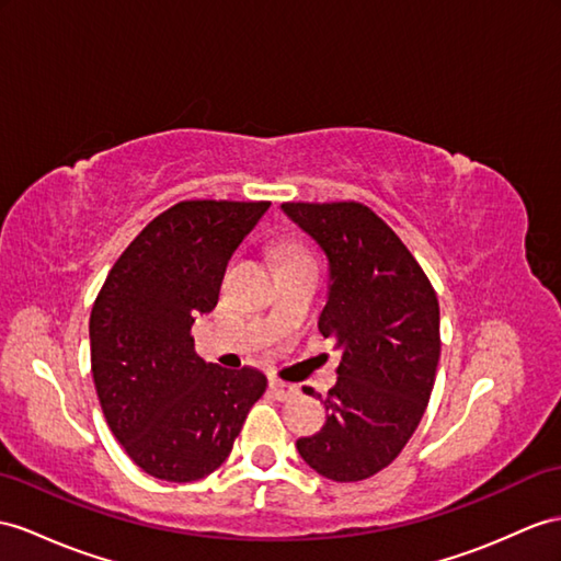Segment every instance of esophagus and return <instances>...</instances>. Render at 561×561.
I'll return each mask as SVG.
<instances>
[{"label":"esophagus","mask_w":561,"mask_h":561,"mask_svg":"<svg viewBox=\"0 0 561 561\" xmlns=\"http://www.w3.org/2000/svg\"><path fill=\"white\" fill-rule=\"evenodd\" d=\"M271 390H273V394H276L278 400H293L295 394L299 392V388L297 386H293V383H285V380H271Z\"/></svg>","instance_id":"34e87169"}]
</instances>
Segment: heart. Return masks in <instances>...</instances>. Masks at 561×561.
I'll use <instances>...</instances> for the list:
<instances>
[{
    "mask_svg": "<svg viewBox=\"0 0 561 561\" xmlns=\"http://www.w3.org/2000/svg\"><path fill=\"white\" fill-rule=\"evenodd\" d=\"M307 256L302 248H297V244H285V248H280V262H285V259H302Z\"/></svg>",
    "mask_w": 561,
    "mask_h": 561,
    "instance_id": "obj_1",
    "label": "heart"
}]
</instances>
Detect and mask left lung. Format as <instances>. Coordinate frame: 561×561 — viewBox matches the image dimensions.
Masks as SVG:
<instances>
[{"label": "left lung", "instance_id": "obj_1", "mask_svg": "<svg viewBox=\"0 0 561 561\" xmlns=\"http://www.w3.org/2000/svg\"><path fill=\"white\" fill-rule=\"evenodd\" d=\"M280 209L328 259L319 331L343 352L337 383L321 400L323 428L299 438L297 453L331 481H364L402 453L426 412L440 359L438 297L404 242L364 204Z\"/></svg>", "mask_w": 561, "mask_h": 561}]
</instances>
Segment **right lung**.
Instances as JSON below:
<instances>
[{"instance_id": "right-lung-1", "label": "right lung", "mask_w": 561, "mask_h": 561, "mask_svg": "<svg viewBox=\"0 0 561 561\" xmlns=\"http://www.w3.org/2000/svg\"><path fill=\"white\" fill-rule=\"evenodd\" d=\"M271 202L190 199L147 224L94 299L90 359L108 428L138 467L171 483L216 471L266 376L197 357L193 323Z\"/></svg>"}]
</instances>
